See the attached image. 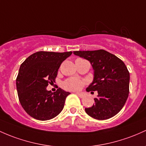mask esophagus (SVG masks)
<instances>
[{"label": "esophagus", "instance_id": "obj_1", "mask_svg": "<svg viewBox=\"0 0 146 146\" xmlns=\"http://www.w3.org/2000/svg\"><path fill=\"white\" fill-rule=\"evenodd\" d=\"M76 94L77 95H78V96H79L80 98H83V97H84V94H83V93H79V92H76Z\"/></svg>", "mask_w": 146, "mask_h": 146}]
</instances>
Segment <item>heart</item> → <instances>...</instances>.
I'll list each match as a JSON object with an SVG mask.
<instances>
[{"label":"heart","instance_id":"1","mask_svg":"<svg viewBox=\"0 0 146 146\" xmlns=\"http://www.w3.org/2000/svg\"><path fill=\"white\" fill-rule=\"evenodd\" d=\"M66 89L68 90L76 91L80 89L84 84V81L78 79V78H70L64 82Z\"/></svg>","mask_w":146,"mask_h":146}]
</instances>
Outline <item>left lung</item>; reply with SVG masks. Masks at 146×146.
Masks as SVG:
<instances>
[{"instance_id": "8db88e82", "label": "left lung", "mask_w": 146, "mask_h": 146, "mask_svg": "<svg viewBox=\"0 0 146 146\" xmlns=\"http://www.w3.org/2000/svg\"><path fill=\"white\" fill-rule=\"evenodd\" d=\"M88 60L94 69V80L86 91H98L95 104L85 111L98 120L110 118L121 110L129 95V73L122 60L104 50L74 51Z\"/></svg>"}]
</instances>
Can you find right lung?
Listing matches in <instances>:
<instances>
[{
	"label": "right lung",
	"mask_w": 146,
	"mask_h": 146,
	"mask_svg": "<svg viewBox=\"0 0 146 146\" xmlns=\"http://www.w3.org/2000/svg\"><path fill=\"white\" fill-rule=\"evenodd\" d=\"M71 54L39 51L21 64L16 82L17 93L21 105L31 117L47 121L62 111L70 93L61 88L52 93L46 87L55 82L61 64Z\"/></svg>",
	"instance_id": "obj_1"
}]
</instances>
